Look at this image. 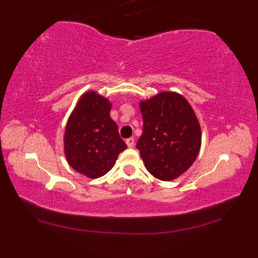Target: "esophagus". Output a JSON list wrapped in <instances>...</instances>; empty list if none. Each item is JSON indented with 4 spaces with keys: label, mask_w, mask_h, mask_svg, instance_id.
Listing matches in <instances>:
<instances>
[{
    "label": "esophagus",
    "mask_w": 258,
    "mask_h": 258,
    "mask_svg": "<svg viewBox=\"0 0 258 258\" xmlns=\"http://www.w3.org/2000/svg\"><path fill=\"white\" fill-rule=\"evenodd\" d=\"M126 143L128 147H134L135 146V139L134 138H129L126 140Z\"/></svg>",
    "instance_id": "34e87169"
}]
</instances>
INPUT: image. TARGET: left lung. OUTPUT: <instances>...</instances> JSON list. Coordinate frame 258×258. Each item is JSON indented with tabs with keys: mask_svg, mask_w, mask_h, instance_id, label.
I'll return each instance as SVG.
<instances>
[{
	"mask_svg": "<svg viewBox=\"0 0 258 258\" xmlns=\"http://www.w3.org/2000/svg\"><path fill=\"white\" fill-rule=\"evenodd\" d=\"M143 132L137 148L148 172L172 181L192 165L200 151V124L187 100L163 91L140 103Z\"/></svg>",
	"mask_w": 258,
	"mask_h": 258,
	"instance_id": "obj_1",
	"label": "left lung"
}]
</instances>
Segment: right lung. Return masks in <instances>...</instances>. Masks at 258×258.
Here are the masks:
<instances>
[{
	"label": "right lung",
	"mask_w": 258,
	"mask_h": 258,
	"mask_svg": "<svg viewBox=\"0 0 258 258\" xmlns=\"http://www.w3.org/2000/svg\"><path fill=\"white\" fill-rule=\"evenodd\" d=\"M111 107L107 99L89 91L80 99L67 123L64 153L69 165L90 178L107 173L127 148L110 116Z\"/></svg>",
	"instance_id": "1"
}]
</instances>
